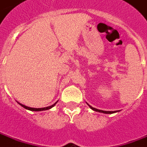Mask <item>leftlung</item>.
<instances>
[{
  "label": "left lung",
  "instance_id": "obj_1",
  "mask_svg": "<svg viewBox=\"0 0 147 147\" xmlns=\"http://www.w3.org/2000/svg\"><path fill=\"white\" fill-rule=\"evenodd\" d=\"M89 105V104H88ZM90 107L91 108L92 110H93L94 111H97V112H100V113H104V114H113V113L116 112V111H102V110H99V109H96V108H94V107H91L90 105H89Z\"/></svg>",
  "mask_w": 147,
  "mask_h": 147
}]
</instances>
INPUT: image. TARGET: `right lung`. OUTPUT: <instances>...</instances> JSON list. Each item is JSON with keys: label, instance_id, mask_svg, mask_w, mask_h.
I'll use <instances>...</instances> for the list:
<instances>
[{"label": "right lung", "instance_id": "obj_1", "mask_svg": "<svg viewBox=\"0 0 147 147\" xmlns=\"http://www.w3.org/2000/svg\"><path fill=\"white\" fill-rule=\"evenodd\" d=\"M57 102H56V103H54V104H53V105H51V106H49V107H42V108H33V107H27V106H25V105L20 104V103H18H18L21 105L22 107H23L24 108H26V109L27 110H29V111H46V110L51 109V107H54V105L57 104Z\"/></svg>", "mask_w": 147, "mask_h": 147}]
</instances>
